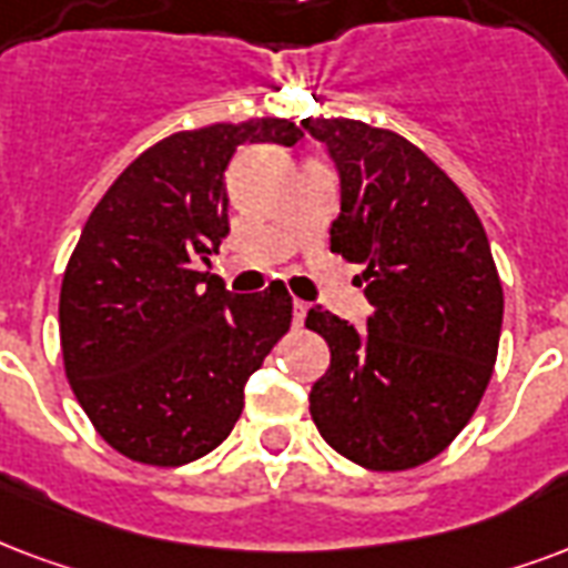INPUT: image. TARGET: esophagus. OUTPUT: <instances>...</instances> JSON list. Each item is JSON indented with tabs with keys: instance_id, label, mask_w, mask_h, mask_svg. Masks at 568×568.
<instances>
[{
	"instance_id": "obj_1",
	"label": "esophagus",
	"mask_w": 568,
	"mask_h": 568,
	"mask_svg": "<svg viewBox=\"0 0 568 568\" xmlns=\"http://www.w3.org/2000/svg\"><path fill=\"white\" fill-rule=\"evenodd\" d=\"M306 310H310V304H304V301H295V327L304 325Z\"/></svg>"
}]
</instances>
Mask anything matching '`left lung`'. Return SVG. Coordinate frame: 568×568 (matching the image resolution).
I'll list each match as a JSON object with an SVG mask.
<instances>
[{
    "label": "left lung",
    "instance_id": "obj_1",
    "mask_svg": "<svg viewBox=\"0 0 568 568\" xmlns=\"http://www.w3.org/2000/svg\"><path fill=\"white\" fill-rule=\"evenodd\" d=\"M339 168L331 252L364 264L367 331L306 313L331 367L310 390L318 434L352 464L400 473L455 443L497 364L503 283L455 180L390 129L306 116Z\"/></svg>",
    "mask_w": 568,
    "mask_h": 568
}]
</instances>
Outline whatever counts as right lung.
<instances>
[{"label":"right lung","mask_w":568,"mask_h":568,"mask_svg":"<svg viewBox=\"0 0 568 568\" xmlns=\"http://www.w3.org/2000/svg\"><path fill=\"white\" fill-rule=\"evenodd\" d=\"M280 116L174 132L102 195L65 264V376L113 452L146 466L199 460L231 434L243 385L292 325L276 280L229 295L201 271L229 234L225 168L250 141L292 146Z\"/></svg>","instance_id":"1"}]
</instances>
